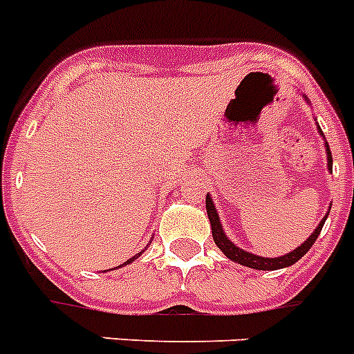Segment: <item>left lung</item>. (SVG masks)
Segmentation results:
<instances>
[{
	"label": "left lung",
	"instance_id": "left-lung-1",
	"mask_svg": "<svg viewBox=\"0 0 354 354\" xmlns=\"http://www.w3.org/2000/svg\"><path fill=\"white\" fill-rule=\"evenodd\" d=\"M302 97H304L306 102L310 104V100H308V97H306V95H302ZM317 131H319L320 136H322L324 147H326V156H328V171L333 172V158H331V151H329V144H328V140H326V136H324V133H322V129H320L319 124H317ZM205 207H207V214H209V221H210V227H212V237H214V243H216V246H218L219 250L227 255L230 261H234V263H237V264H243V266H248V268H254V270H281V268H288V266L295 264L297 261L301 259L302 255L306 254V252L310 250L311 246H313V243L317 241V237H319L320 230H322V227H324V221L328 219L329 210H331V207H329L328 214H326V216L322 218V221L319 223V227L315 228L313 234H311V236L308 237L304 243H301V246H297L295 250L288 252V254H284V255H279V257H261V255H255V254H252V252L243 250V248L236 246L232 241H230V239H228V236L225 234V230H223L221 219H219V214H218V210H216V205H214L210 194H207Z\"/></svg>",
	"mask_w": 354,
	"mask_h": 354
}]
</instances>
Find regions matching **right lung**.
<instances>
[{"label": "right lung", "instance_id": "add662e5", "mask_svg": "<svg viewBox=\"0 0 354 354\" xmlns=\"http://www.w3.org/2000/svg\"><path fill=\"white\" fill-rule=\"evenodd\" d=\"M144 250H145V248H144ZM144 250H142V252H138V254H136V255H133V257H129V259H127L126 263H124V264H120V266H117V268H122V266H126V264H129V263H133V261H135V259H138V257H140V255L144 254ZM111 270H113V268H111Z\"/></svg>", "mask_w": 354, "mask_h": 354}]
</instances>
